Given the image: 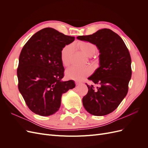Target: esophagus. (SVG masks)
<instances>
[{"mask_svg": "<svg viewBox=\"0 0 148 148\" xmlns=\"http://www.w3.org/2000/svg\"><path fill=\"white\" fill-rule=\"evenodd\" d=\"M82 84V83L78 82H75V84H76V85H79V84Z\"/></svg>", "mask_w": 148, "mask_h": 148, "instance_id": "obj_1", "label": "esophagus"}]
</instances>
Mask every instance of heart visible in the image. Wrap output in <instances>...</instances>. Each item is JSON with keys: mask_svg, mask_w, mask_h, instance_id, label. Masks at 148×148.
I'll return each instance as SVG.
<instances>
[{"mask_svg": "<svg viewBox=\"0 0 148 148\" xmlns=\"http://www.w3.org/2000/svg\"><path fill=\"white\" fill-rule=\"evenodd\" d=\"M77 47L88 57H92L97 51V47L95 44L88 41H81L77 44ZM72 53V47L71 45H65L60 51V60L62 64L67 66L70 64V58ZM96 61V60H93ZM92 73V69L89 66L79 68L71 66L65 71V76L68 79L81 81L86 78Z\"/></svg>", "mask_w": 148, "mask_h": 148, "instance_id": "b5f03b06", "label": "heart"}]
</instances>
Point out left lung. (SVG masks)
Segmentation results:
<instances>
[{
	"instance_id": "obj_1",
	"label": "left lung",
	"mask_w": 148,
	"mask_h": 148,
	"mask_svg": "<svg viewBox=\"0 0 148 148\" xmlns=\"http://www.w3.org/2000/svg\"><path fill=\"white\" fill-rule=\"evenodd\" d=\"M81 41L91 42L99 50L100 66L88 79L98 84L89 86L83 104L89 114L102 116L112 112L126 96L132 77L131 57L119 36L110 29L104 28L95 33L79 36Z\"/></svg>"
}]
</instances>
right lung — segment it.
Returning a JSON list of instances; mask_svg holds the SVG:
<instances>
[{
	"label": "right lung",
	"instance_id": "add662e5",
	"mask_svg": "<svg viewBox=\"0 0 148 148\" xmlns=\"http://www.w3.org/2000/svg\"><path fill=\"white\" fill-rule=\"evenodd\" d=\"M75 37L53 28L35 33L21 51L17 69L19 91L28 108L41 116H49L59 109L63 93L75 87L72 80L62 82L64 68L61 49Z\"/></svg>",
	"mask_w": 148,
	"mask_h": 148
}]
</instances>
